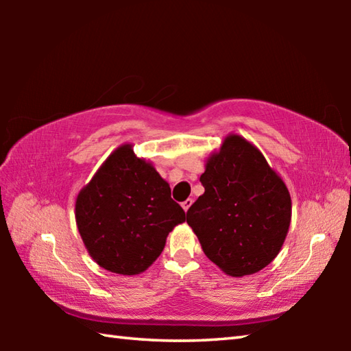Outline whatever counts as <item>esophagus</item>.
Instances as JSON below:
<instances>
[{"label": "esophagus", "instance_id": "1", "mask_svg": "<svg viewBox=\"0 0 351 351\" xmlns=\"http://www.w3.org/2000/svg\"><path fill=\"white\" fill-rule=\"evenodd\" d=\"M192 203H193V199H192V198H187V199L184 201V203H182V209L187 212V210H189V207L192 206Z\"/></svg>", "mask_w": 351, "mask_h": 351}]
</instances>
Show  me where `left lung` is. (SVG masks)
I'll return each mask as SVG.
<instances>
[{"label": "left lung", "mask_w": 351, "mask_h": 351, "mask_svg": "<svg viewBox=\"0 0 351 351\" xmlns=\"http://www.w3.org/2000/svg\"><path fill=\"white\" fill-rule=\"evenodd\" d=\"M187 223L207 258L232 277L254 274L280 251L291 223L287 186L251 142L230 134L199 178Z\"/></svg>", "instance_id": "obj_1"}]
</instances>
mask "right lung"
Returning a JSON list of instances; mask_svg holds the SVG:
<instances>
[{"label":"right lung","instance_id":"right-lung-1","mask_svg":"<svg viewBox=\"0 0 351 351\" xmlns=\"http://www.w3.org/2000/svg\"><path fill=\"white\" fill-rule=\"evenodd\" d=\"M75 221L96 263L116 274L145 271L165 246L186 212L171 199V190L150 162L122 145L80 190Z\"/></svg>","mask_w":351,"mask_h":351}]
</instances>
